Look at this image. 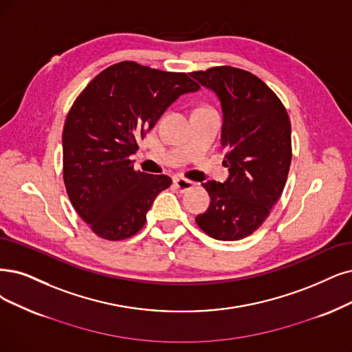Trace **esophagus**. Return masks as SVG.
Masks as SVG:
<instances>
[{
    "label": "esophagus",
    "instance_id": "obj_1",
    "mask_svg": "<svg viewBox=\"0 0 352 352\" xmlns=\"http://www.w3.org/2000/svg\"><path fill=\"white\" fill-rule=\"evenodd\" d=\"M174 184L175 187L179 190V191H188L194 187V183L187 178H183V177H177L174 178Z\"/></svg>",
    "mask_w": 352,
    "mask_h": 352
}]
</instances>
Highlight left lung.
<instances>
[{"label":"left lung","instance_id":"obj_1","mask_svg":"<svg viewBox=\"0 0 352 352\" xmlns=\"http://www.w3.org/2000/svg\"><path fill=\"white\" fill-rule=\"evenodd\" d=\"M190 75L220 101V143L226 149L223 165L229 169L223 183H203L210 206L196 222L217 241H239L263 225L287 181L289 114L280 98L251 72L217 67Z\"/></svg>","mask_w":352,"mask_h":352}]
</instances>
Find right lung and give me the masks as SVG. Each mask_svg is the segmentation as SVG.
Listing matches in <instances>:
<instances>
[{
    "mask_svg": "<svg viewBox=\"0 0 352 352\" xmlns=\"http://www.w3.org/2000/svg\"><path fill=\"white\" fill-rule=\"evenodd\" d=\"M199 85L187 74L120 62L98 74L72 104L63 126V181L76 213L109 241L133 236L166 175L135 171L130 155L171 104Z\"/></svg>",
    "mask_w": 352,
    "mask_h": 352,
    "instance_id": "obj_1",
    "label": "right lung"
}]
</instances>
